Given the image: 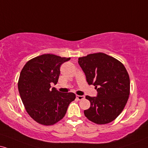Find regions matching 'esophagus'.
Returning <instances> with one entry per match:
<instances>
[{"instance_id":"1","label":"esophagus","mask_w":148,"mask_h":148,"mask_svg":"<svg viewBox=\"0 0 148 148\" xmlns=\"http://www.w3.org/2000/svg\"><path fill=\"white\" fill-rule=\"evenodd\" d=\"M76 98H77L78 100H83V99L85 98V96H78V95H76Z\"/></svg>"}]
</instances>
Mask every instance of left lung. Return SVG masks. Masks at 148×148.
I'll return each instance as SVG.
<instances>
[{
	"label": "left lung",
	"instance_id": "left-lung-1",
	"mask_svg": "<svg viewBox=\"0 0 148 148\" xmlns=\"http://www.w3.org/2000/svg\"><path fill=\"white\" fill-rule=\"evenodd\" d=\"M78 64L96 97L86 96L91 106L84 111L88 119L97 124L111 122L123 111L130 94V78L124 65L115 58L99 52L78 58Z\"/></svg>",
	"mask_w": 148,
	"mask_h": 148
}]
</instances>
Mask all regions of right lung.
I'll return each mask as SVG.
<instances>
[{
	"label": "right lung",
	"instance_id": "obj_1",
	"mask_svg": "<svg viewBox=\"0 0 148 148\" xmlns=\"http://www.w3.org/2000/svg\"><path fill=\"white\" fill-rule=\"evenodd\" d=\"M70 58L45 54L26 63L20 72L18 91L27 113L35 121L46 126L60 121L66 113L74 93H61L52 87L57 83L60 67Z\"/></svg>",
	"mask_w": 148,
	"mask_h": 148
}]
</instances>
